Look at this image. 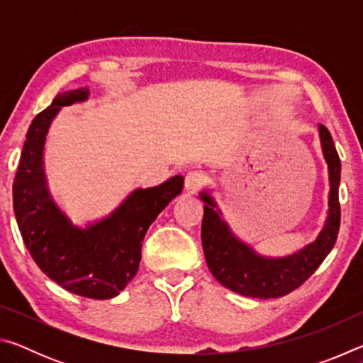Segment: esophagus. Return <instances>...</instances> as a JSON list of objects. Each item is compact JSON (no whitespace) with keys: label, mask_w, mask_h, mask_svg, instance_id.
<instances>
[{"label":"esophagus","mask_w":363,"mask_h":363,"mask_svg":"<svg viewBox=\"0 0 363 363\" xmlns=\"http://www.w3.org/2000/svg\"><path fill=\"white\" fill-rule=\"evenodd\" d=\"M203 186V176L196 171H190V173L186 174V179H184V187L189 194H195L199 192V189Z\"/></svg>","instance_id":"34e87169"}]
</instances>
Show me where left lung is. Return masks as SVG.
Wrapping results in <instances>:
<instances>
[{
    "mask_svg": "<svg viewBox=\"0 0 363 363\" xmlns=\"http://www.w3.org/2000/svg\"><path fill=\"white\" fill-rule=\"evenodd\" d=\"M318 131L330 171V210L320 235L299 253L280 259L257 256L253 250L232 235L229 227L214 210L216 205L211 196L208 194L200 195L206 203L201 220L203 253L208 267L220 285L251 298L285 296L303 285L335 247L341 223V206L337 199L341 162L330 131L322 125L318 126Z\"/></svg>",
    "mask_w": 363,
    "mask_h": 363,
    "instance_id": "obj_1",
    "label": "left lung"
}]
</instances>
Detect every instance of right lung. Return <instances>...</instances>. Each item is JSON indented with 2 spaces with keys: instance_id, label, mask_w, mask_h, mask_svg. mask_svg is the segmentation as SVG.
<instances>
[{
  "instance_id": "add662e5",
  "label": "right lung",
  "mask_w": 363,
  "mask_h": 363,
  "mask_svg": "<svg viewBox=\"0 0 363 363\" xmlns=\"http://www.w3.org/2000/svg\"><path fill=\"white\" fill-rule=\"evenodd\" d=\"M88 89L67 91L35 116L12 186V203L22 240L33 261L67 291L91 299L118 294L136 275L143 240L160 211L181 194L184 177L138 189L112 216L88 229L72 225L48 194L43 147L60 107L88 99Z\"/></svg>"
}]
</instances>
